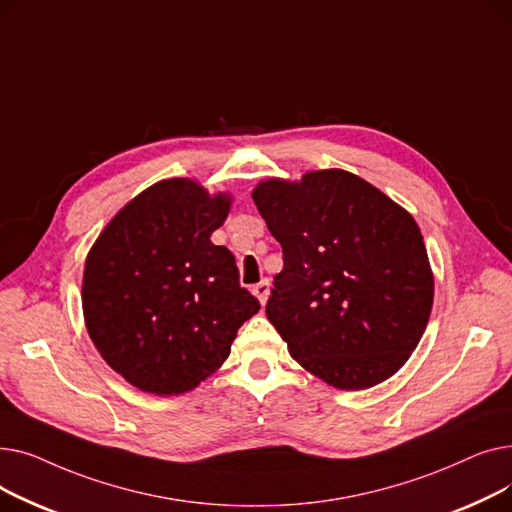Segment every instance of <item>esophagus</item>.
I'll list each match as a JSON object with an SVG mask.
<instances>
[{"instance_id":"esophagus-1","label":"esophagus","mask_w":512,"mask_h":512,"mask_svg":"<svg viewBox=\"0 0 512 512\" xmlns=\"http://www.w3.org/2000/svg\"><path fill=\"white\" fill-rule=\"evenodd\" d=\"M251 292L255 294L257 299H259V303H261V305H265V303H267V297H270V282H267V280H261L259 284H255V286L251 288Z\"/></svg>"}]
</instances>
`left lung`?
Listing matches in <instances>:
<instances>
[{
    "instance_id": "obj_1",
    "label": "left lung",
    "mask_w": 512,
    "mask_h": 512,
    "mask_svg": "<svg viewBox=\"0 0 512 512\" xmlns=\"http://www.w3.org/2000/svg\"><path fill=\"white\" fill-rule=\"evenodd\" d=\"M253 201L282 245L265 315L290 357L340 390L394 375L434 305V272L413 215L346 170L267 178Z\"/></svg>"
}]
</instances>
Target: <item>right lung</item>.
Returning <instances> with one entry per match:
<instances>
[{
	"label": "right lung",
	"mask_w": 512,
	"mask_h": 512,
	"mask_svg": "<svg viewBox=\"0 0 512 512\" xmlns=\"http://www.w3.org/2000/svg\"><path fill=\"white\" fill-rule=\"evenodd\" d=\"M232 205L191 178L155 182L110 220L87 255V332L116 373L143 392L197 388L230 355L259 301L234 255L209 240Z\"/></svg>",
	"instance_id": "1"
}]
</instances>
